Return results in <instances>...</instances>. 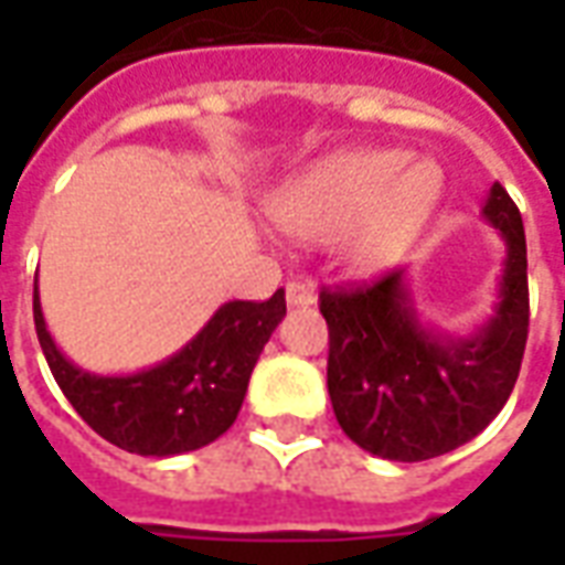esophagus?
<instances>
[{
  "mask_svg": "<svg viewBox=\"0 0 565 565\" xmlns=\"http://www.w3.org/2000/svg\"><path fill=\"white\" fill-rule=\"evenodd\" d=\"M315 287L311 284H302V281H290L287 284V306L294 308H308L315 306Z\"/></svg>",
  "mask_w": 565,
  "mask_h": 565,
  "instance_id": "obj_1",
  "label": "esophagus"
}]
</instances>
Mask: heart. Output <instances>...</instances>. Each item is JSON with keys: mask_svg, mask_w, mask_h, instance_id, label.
<instances>
[{"mask_svg": "<svg viewBox=\"0 0 565 565\" xmlns=\"http://www.w3.org/2000/svg\"><path fill=\"white\" fill-rule=\"evenodd\" d=\"M441 199V172L403 150H339L271 196V221L290 238L323 245L354 275L393 269L415 247Z\"/></svg>", "mask_w": 565, "mask_h": 565, "instance_id": "obj_1", "label": "heart"}]
</instances>
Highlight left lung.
Returning <instances> with one entry per match:
<instances>
[{"label": "left lung", "mask_w": 565, "mask_h": 565, "mask_svg": "<svg viewBox=\"0 0 565 565\" xmlns=\"http://www.w3.org/2000/svg\"><path fill=\"white\" fill-rule=\"evenodd\" d=\"M481 217L502 235L505 259L493 315L469 335L426 323L405 269L320 294L332 412L344 436L381 460L420 462L460 448L514 391L530 327L526 235L502 184L490 186Z\"/></svg>", "instance_id": "1"}]
</instances>
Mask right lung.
<instances>
[{
	"instance_id": "obj_1",
	"label": "right lung",
	"mask_w": 565,
	"mask_h": 565,
	"mask_svg": "<svg viewBox=\"0 0 565 565\" xmlns=\"http://www.w3.org/2000/svg\"><path fill=\"white\" fill-rule=\"evenodd\" d=\"M284 315V290L266 302L233 299L157 366L99 375L75 366L56 348L44 323L39 278L32 296L39 344L60 391L105 441L141 457H174L221 438L235 424L250 372Z\"/></svg>"
}]
</instances>
